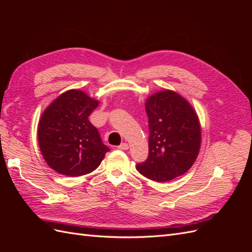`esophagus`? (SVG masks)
<instances>
[{"instance_id":"1","label":"esophagus","mask_w":252,"mask_h":252,"mask_svg":"<svg viewBox=\"0 0 252 252\" xmlns=\"http://www.w3.org/2000/svg\"><path fill=\"white\" fill-rule=\"evenodd\" d=\"M118 148L120 149V150H127L128 148H129V146H128V144L127 143H122L120 146H118Z\"/></svg>"}]
</instances>
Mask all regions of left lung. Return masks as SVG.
Returning <instances> with one entry per match:
<instances>
[{"label": "left lung", "instance_id": "8db88e82", "mask_svg": "<svg viewBox=\"0 0 252 252\" xmlns=\"http://www.w3.org/2000/svg\"><path fill=\"white\" fill-rule=\"evenodd\" d=\"M149 154L136 169L147 179L168 182L189 170L199 155L201 126L190 104L171 90L146 101Z\"/></svg>", "mask_w": 252, "mask_h": 252}]
</instances>
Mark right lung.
Listing matches in <instances>:
<instances>
[{
  "instance_id": "add662e5",
  "label": "right lung",
  "mask_w": 252,
  "mask_h": 252,
  "mask_svg": "<svg viewBox=\"0 0 252 252\" xmlns=\"http://www.w3.org/2000/svg\"><path fill=\"white\" fill-rule=\"evenodd\" d=\"M98 102L81 90L66 91L42 114L37 139L45 161L67 177L90 173L109 148L88 118Z\"/></svg>"
}]
</instances>
